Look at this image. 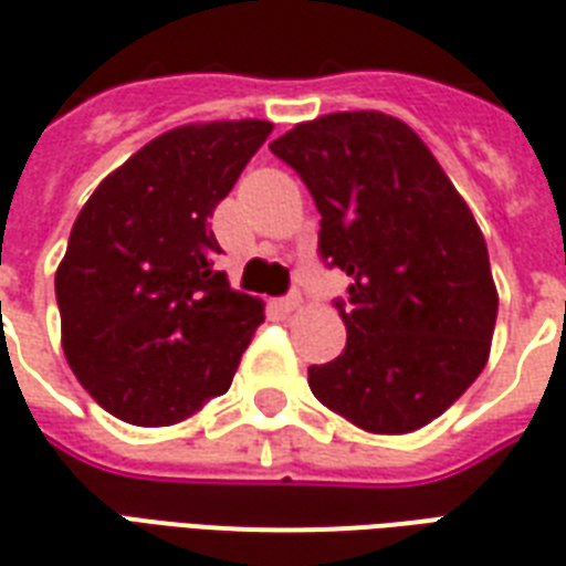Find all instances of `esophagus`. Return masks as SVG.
Listing matches in <instances>:
<instances>
[{
    "mask_svg": "<svg viewBox=\"0 0 566 566\" xmlns=\"http://www.w3.org/2000/svg\"><path fill=\"white\" fill-rule=\"evenodd\" d=\"M300 293H287V296H279V300H275V308L284 311V314H291V311L300 308Z\"/></svg>",
    "mask_w": 566,
    "mask_h": 566,
    "instance_id": "34e87169",
    "label": "esophagus"
}]
</instances>
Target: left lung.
<instances>
[{"label":"left lung","mask_w":566,"mask_h":566,"mask_svg":"<svg viewBox=\"0 0 566 566\" xmlns=\"http://www.w3.org/2000/svg\"><path fill=\"white\" fill-rule=\"evenodd\" d=\"M319 211V261L349 275L335 300L346 349L308 367L311 394L376 434L447 411L488 364L496 326L488 247L429 146L402 119L344 111L270 144Z\"/></svg>","instance_id":"8db88e82"}]
</instances>
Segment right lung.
<instances>
[{"label": "right lung", "instance_id": "obj_1", "mask_svg": "<svg viewBox=\"0 0 566 566\" xmlns=\"http://www.w3.org/2000/svg\"><path fill=\"white\" fill-rule=\"evenodd\" d=\"M270 132L264 119L172 128L78 213L55 273L64 355L117 420L172 426L231 387L264 305L213 270L208 220Z\"/></svg>", "mask_w": 566, "mask_h": 566}]
</instances>
